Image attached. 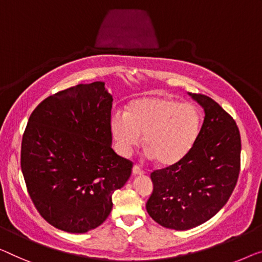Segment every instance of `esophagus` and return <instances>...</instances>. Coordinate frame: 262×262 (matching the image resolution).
Segmentation results:
<instances>
[{"instance_id": "34e87169", "label": "esophagus", "mask_w": 262, "mask_h": 262, "mask_svg": "<svg viewBox=\"0 0 262 262\" xmlns=\"http://www.w3.org/2000/svg\"><path fill=\"white\" fill-rule=\"evenodd\" d=\"M133 174H134V175H142V174H144V170L139 165H135L134 167H133Z\"/></svg>"}]
</instances>
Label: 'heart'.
Segmentation results:
<instances>
[{
  "label": "heart",
  "mask_w": 262,
  "mask_h": 262,
  "mask_svg": "<svg viewBox=\"0 0 262 262\" xmlns=\"http://www.w3.org/2000/svg\"><path fill=\"white\" fill-rule=\"evenodd\" d=\"M202 126L200 109L165 96H144L114 114L111 130L118 149L129 155L143 134V146L162 166L174 165L193 149Z\"/></svg>",
  "instance_id": "heart-1"
}]
</instances>
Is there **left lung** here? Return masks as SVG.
Masks as SVG:
<instances>
[{
  "label": "left lung",
  "instance_id": "obj_1",
  "mask_svg": "<svg viewBox=\"0 0 262 262\" xmlns=\"http://www.w3.org/2000/svg\"><path fill=\"white\" fill-rule=\"evenodd\" d=\"M205 111L200 135L180 161L150 174L146 208L159 225L186 231L213 217L231 198L240 173L241 138L235 121L210 97L189 94Z\"/></svg>",
  "mask_w": 262,
  "mask_h": 262
}]
</instances>
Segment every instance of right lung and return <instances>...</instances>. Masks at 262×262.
Segmentation results:
<instances>
[{
  "mask_svg": "<svg viewBox=\"0 0 262 262\" xmlns=\"http://www.w3.org/2000/svg\"><path fill=\"white\" fill-rule=\"evenodd\" d=\"M113 97L103 82L77 84L45 99L22 136L27 190L47 222L85 233L106 220L112 196L124 186L133 162L112 148Z\"/></svg>",
  "mask_w": 262,
  "mask_h": 262,
  "instance_id": "obj_1",
  "label": "right lung"
}]
</instances>
